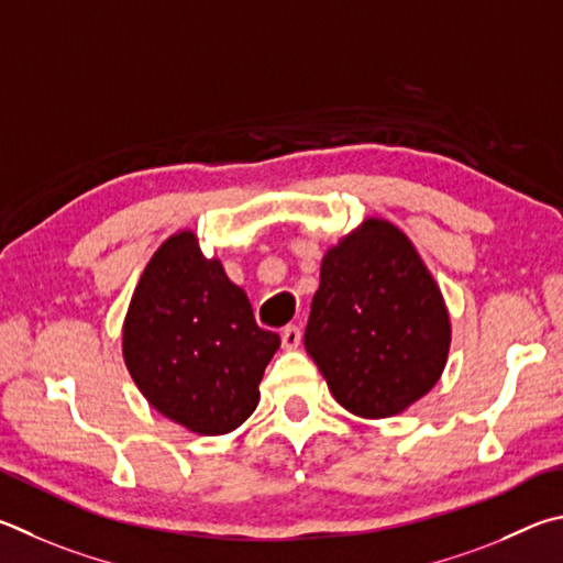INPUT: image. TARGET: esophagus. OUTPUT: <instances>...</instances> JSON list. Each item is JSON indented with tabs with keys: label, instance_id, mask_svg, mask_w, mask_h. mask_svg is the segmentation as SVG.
Listing matches in <instances>:
<instances>
[{
	"label": "esophagus",
	"instance_id": "1",
	"mask_svg": "<svg viewBox=\"0 0 563 563\" xmlns=\"http://www.w3.org/2000/svg\"><path fill=\"white\" fill-rule=\"evenodd\" d=\"M301 343V329L299 327H287L282 331V346L284 349H297Z\"/></svg>",
	"mask_w": 563,
	"mask_h": 563
}]
</instances>
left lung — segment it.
I'll return each mask as SVG.
<instances>
[{
	"instance_id": "obj_1",
	"label": "left lung",
	"mask_w": 563,
	"mask_h": 563,
	"mask_svg": "<svg viewBox=\"0 0 563 563\" xmlns=\"http://www.w3.org/2000/svg\"><path fill=\"white\" fill-rule=\"evenodd\" d=\"M303 346L343 408L390 418L440 380L450 317L416 246L386 220H366L321 262Z\"/></svg>"
}]
</instances>
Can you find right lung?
<instances>
[{"mask_svg": "<svg viewBox=\"0 0 563 563\" xmlns=\"http://www.w3.org/2000/svg\"><path fill=\"white\" fill-rule=\"evenodd\" d=\"M276 349L279 336L256 327L246 294L192 232L163 242L123 323L125 366L157 412L197 435L232 432L260 402Z\"/></svg>", "mask_w": 563, "mask_h": 563, "instance_id": "obj_1", "label": "right lung"}]
</instances>
